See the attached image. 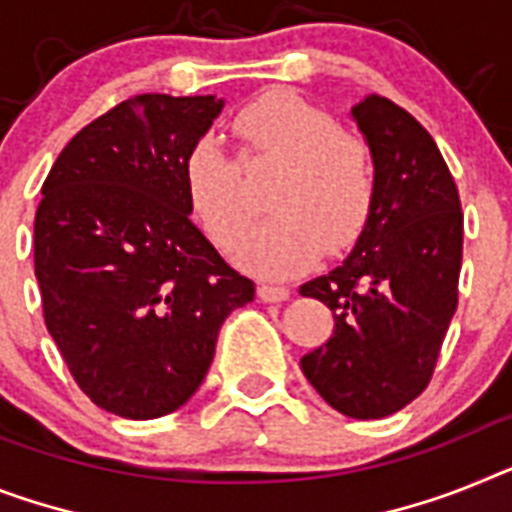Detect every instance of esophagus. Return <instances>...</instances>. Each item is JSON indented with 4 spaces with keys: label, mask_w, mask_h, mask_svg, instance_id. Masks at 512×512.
Returning <instances> with one entry per match:
<instances>
[{
    "label": "esophagus",
    "mask_w": 512,
    "mask_h": 512,
    "mask_svg": "<svg viewBox=\"0 0 512 512\" xmlns=\"http://www.w3.org/2000/svg\"><path fill=\"white\" fill-rule=\"evenodd\" d=\"M260 299L263 302H283V299H289V286H281V283H260V289H257Z\"/></svg>",
    "instance_id": "34e87169"
}]
</instances>
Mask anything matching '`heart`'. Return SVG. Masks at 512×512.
Returning a JSON list of instances; mask_svg holds the SVG:
<instances>
[{
	"mask_svg": "<svg viewBox=\"0 0 512 512\" xmlns=\"http://www.w3.org/2000/svg\"><path fill=\"white\" fill-rule=\"evenodd\" d=\"M247 166L281 163L270 187L276 216L257 231L247 260L273 278L291 276L322 249H343L367 226L377 192L375 158L362 135L338 130L328 111L291 90H268L234 117ZM184 184L210 239L234 249L247 239L252 203L242 166L216 137L184 158Z\"/></svg>",
	"mask_w": 512,
	"mask_h": 512,
	"instance_id": "heart-1",
	"label": "heart"
}]
</instances>
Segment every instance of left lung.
I'll return each mask as SVG.
<instances>
[{
	"label": "left lung",
	"instance_id": "obj_1",
	"mask_svg": "<svg viewBox=\"0 0 512 512\" xmlns=\"http://www.w3.org/2000/svg\"><path fill=\"white\" fill-rule=\"evenodd\" d=\"M351 114L375 158V203L354 252L299 289L336 317L302 372L336 411L380 419L435 375L458 307L463 213L448 163L409 111L369 96Z\"/></svg>",
	"mask_w": 512,
	"mask_h": 512
}]
</instances>
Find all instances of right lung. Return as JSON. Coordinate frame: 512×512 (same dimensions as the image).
<instances>
[{
    "label": "right lung",
    "instance_id": "add662e5",
    "mask_svg": "<svg viewBox=\"0 0 512 512\" xmlns=\"http://www.w3.org/2000/svg\"><path fill=\"white\" fill-rule=\"evenodd\" d=\"M221 109L213 96L127 98L64 145L41 187L44 322L77 388L109 414L184 406L223 320L255 299L190 218L184 158Z\"/></svg>",
    "mask_w": 512,
    "mask_h": 512
}]
</instances>
